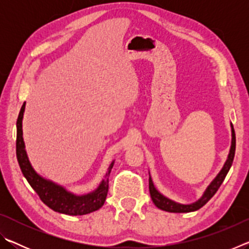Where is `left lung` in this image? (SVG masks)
I'll return each mask as SVG.
<instances>
[{"label":"left lung","instance_id":"obj_1","mask_svg":"<svg viewBox=\"0 0 249 249\" xmlns=\"http://www.w3.org/2000/svg\"><path fill=\"white\" fill-rule=\"evenodd\" d=\"M231 148H230V153L229 156H227V159L224 163V166L221 169V171L218 172L217 176L212 180L208 188L205 189V191L199 200L193 202V203L190 204H181L178 203L171 199H168L167 196L161 195L156 187L154 185L153 179H151L150 174H149V192H150V196L151 200L155 203V205L157 206L158 209L162 210V211H167V212H171V213H189V212H195V211L201 209L202 206L205 205L208 202L210 201L211 197H212L214 195H215L216 191L218 190V188L221 187V184L224 181L225 177L227 175V172L230 171L231 163H233L234 160V156H235V147H236V138H235V132H234V127L233 125L231 124Z\"/></svg>","mask_w":249,"mask_h":249}]
</instances>
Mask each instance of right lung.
Wrapping results in <instances>:
<instances>
[{"mask_svg":"<svg viewBox=\"0 0 249 249\" xmlns=\"http://www.w3.org/2000/svg\"><path fill=\"white\" fill-rule=\"evenodd\" d=\"M24 102L16 122L18 136H16V156L18 165L23 175L31 187L39 196L44 203L53 210L54 212L67 214V215H84L102 208L108 191V177L114 166V160L108 166L107 174L101 181L99 187L94 191L87 195L78 196L67 190L60 184L48 180L37 174L29 162L28 156L25 150V142L23 138V116L25 112Z\"/></svg>","mask_w":249,"mask_h":249,"instance_id":"obj_1","label":"right lung"}]
</instances>
